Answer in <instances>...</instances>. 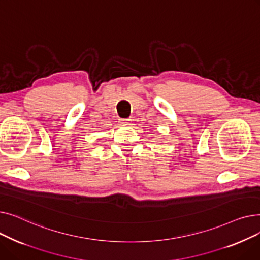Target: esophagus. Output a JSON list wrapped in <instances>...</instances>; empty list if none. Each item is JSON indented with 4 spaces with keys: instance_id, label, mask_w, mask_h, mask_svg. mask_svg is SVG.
<instances>
[{
    "instance_id": "obj_1",
    "label": "esophagus",
    "mask_w": 260,
    "mask_h": 260,
    "mask_svg": "<svg viewBox=\"0 0 260 260\" xmlns=\"http://www.w3.org/2000/svg\"><path fill=\"white\" fill-rule=\"evenodd\" d=\"M131 119H120V124L121 125H129L131 124Z\"/></svg>"
}]
</instances>
